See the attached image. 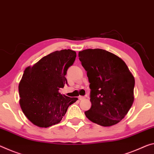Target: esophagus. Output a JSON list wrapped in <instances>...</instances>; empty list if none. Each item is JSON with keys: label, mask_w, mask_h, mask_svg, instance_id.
I'll use <instances>...</instances> for the list:
<instances>
[{"label": "esophagus", "mask_w": 154, "mask_h": 154, "mask_svg": "<svg viewBox=\"0 0 154 154\" xmlns=\"http://www.w3.org/2000/svg\"><path fill=\"white\" fill-rule=\"evenodd\" d=\"M79 100H84V99H85V97L79 96Z\"/></svg>", "instance_id": "esophagus-1"}]
</instances>
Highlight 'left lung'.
Wrapping results in <instances>:
<instances>
[{
	"instance_id": "left-lung-1",
	"label": "left lung",
	"mask_w": 154,
	"mask_h": 154,
	"mask_svg": "<svg viewBox=\"0 0 154 154\" xmlns=\"http://www.w3.org/2000/svg\"><path fill=\"white\" fill-rule=\"evenodd\" d=\"M79 57L90 83L92 106L85 114L99 125H116L133 104L134 76L124 61L106 50L88 48Z\"/></svg>"
}]
</instances>
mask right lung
Wrapping results in <instances>:
<instances>
[{
  "label": "right lung",
  "mask_w": 154,
  "mask_h": 154,
  "mask_svg": "<svg viewBox=\"0 0 154 154\" xmlns=\"http://www.w3.org/2000/svg\"><path fill=\"white\" fill-rule=\"evenodd\" d=\"M76 52L56 51L24 70L18 86L20 105L24 115L40 128L59 123L70 105L78 99L60 93L68 85L66 75Z\"/></svg>",
  "instance_id": "obj_1"
}]
</instances>
